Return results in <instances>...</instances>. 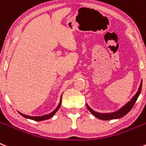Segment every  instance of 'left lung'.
<instances>
[{"instance_id": "left-lung-1", "label": "left lung", "mask_w": 146, "mask_h": 146, "mask_svg": "<svg viewBox=\"0 0 146 146\" xmlns=\"http://www.w3.org/2000/svg\"><path fill=\"white\" fill-rule=\"evenodd\" d=\"M141 88H142V82H141L140 87H139V89L137 91V92L136 93V94L132 98L131 100L129 102H127L126 104H125L124 107H122L120 110H119L118 111H114L112 113H99L96 112V111H94L93 110L90 108L88 105L86 104V107L88 108V110H89L90 112L92 113L93 115H94L96 117H97L98 119H102V120H109V119H119V118L122 117L125 115H126L130 110H132L133 107L134 106L135 103L137 101V98H138L139 95L141 92Z\"/></svg>"}]
</instances>
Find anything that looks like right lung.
<instances>
[{
	"instance_id": "right-lung-1",
	"label": "right lung",
	"mask_w": 146,
	"mask_h": 146,
	"mask_svg": "<svg viewBox=\"0 0 146 146\" xmlns=\"http://www.w3.org/2000/svg\"><path fill=\"white\" fill-rule=\"evenodd\" d=\"M61 102H62V96H61L60 101V103H59V104H58V107H57V108L55 109V110H54V111H52V112L50 113V114H46V115H44V116H42V117H32V116H28V115H25V114H21V113H20V112H19V114H21V115H22V116L24 117L27 118V119H32V120H35V121L45 120V119H50V118H51L52 117L54 116V114H55V113H56L57 111H58V110H59L60 107Z\"/></svg>"
}]
</instances>
